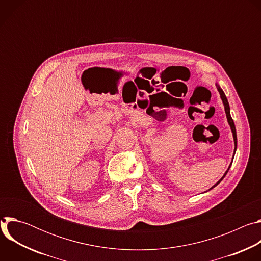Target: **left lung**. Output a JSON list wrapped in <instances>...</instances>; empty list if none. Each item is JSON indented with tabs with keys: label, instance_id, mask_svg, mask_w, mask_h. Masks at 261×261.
I'll list each match as a JSON object with an SVG mask.
<instances>
[{
	"label": "left lung",
	"instance_id": "left-lung-1",
	"mask_svg": "<svg viewBox=\"0 0 261 261\" xmlns=\"http://www.w3.org/2000/svg\"><path fill=\"white\" fill-rule=\"evenodd\" d=\"M218 91H219V93H220V95H221V99H222V101H223V104H224V107H225V113H226V117H227V120H228V123H229V125H230V128H231V131H232V133H233V139H234V145H236V147H234V153H236V150H237V131H236V126H234V123H233V120H232V118H231V116H230V111H229V104H228V101H227V98H226V96H225V94H224V92L222 91V89L220 88V87H218ZM230 166H231V164H230ZM230 166L228 167V169L226 170V172H225V174L223 175L222 177H221V179L217 182V184H215L212 188H214V187H216V186L224 178V176L226 175V173L228 172V170H229V168H230ZM211 188V189H212Z\"/></svg>",
	"mask_w": 261,
	"mask_h": 261
}]
</instances>
